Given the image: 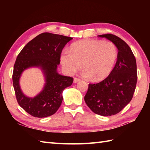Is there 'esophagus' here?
<instances>
[{
  "instance_id": "1",
  "label": "esophagus",
  "mask_w": 150,
  "mask_h": 150,
  "mask_svg": "<svg viewBox=\"0 0 150 150\" xmlns=\"http://www.w3.org/2000/svg\"><path fill=\"white\" fill-rule=\"evenodd\" d=\"M81 80L79 79H77V78H74V79H73V82L74 83H77V82H79Z\"/></svg>"
}]
</instances>
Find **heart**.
<instances>
[{"mask_svg": "<svg viewBox=\"0 0 150 150\" xmlns=\"http://www.w3.org/2000/svg\"><path fill=\"white\" fill-rule=\"evenodd\" d=\"M117 58L118 50L113 42L87 39L73 43L69 51H64L60 62L69 75L77 71L82 64L84 78L102 81L112 72Z\"/></svg>", "mask_w": 150, "mask_h": 150, "instance_id": "b5f03b06", "label": "heart"}]
</instances>
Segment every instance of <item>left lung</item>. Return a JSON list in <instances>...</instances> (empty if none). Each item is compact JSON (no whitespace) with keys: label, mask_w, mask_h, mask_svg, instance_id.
<instances>
[{"label":"left lung","mask_w":150,"mask_h":150,"mask_svg":"<svg viewBox=\"0 0 150 150\" xmlns=\"http://www.w3.org/2000/svg\"><path fill=\"white\" fill-rule=\"evenodd\" d=\"M98 36L115 44L118 58L106 79L99 83L89 84L84 100L93 113L111 116L120 112L132 99L137 81L136 59L129 46L120 38L112 34Z\"/></svg>","instance_id":"1"}]
</instances>
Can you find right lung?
<instances>
[{
	"label": "right lung",
	"mask_w": 150,
	"mask_h": 150,
	"mask_svg": "<svg viewBox=\"0 0 150 150\" xmlns=\"http://www.w3.org/2000/svg\"><path fill=\"white\" fill-rule=\"evenodd\" d=\"M71 37L50 33H41L30 41L16 59L13 73V84L18 104L35 117L52 115L58 110L62 102V91L71 86L72 77L63 76L57 72L60 54ZM40 68L45 83L42 91L34 98L28 97L22 92L20 79L25 70Z\"/></svg>",
	"instance_id": "right-lung-1"
}]
</instances>
